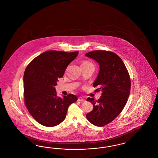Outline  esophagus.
Wrapping results in <instances>:
<instances>
[{"label":"esophagus","instance_id":"esophagus-1","mask_svg":"<svg viewBox=\"0 0 158 158\" xmlns=\"http://www.w3.org/2000/svg\"><path fill=\"white\" fill-rule=\"evenodd\" d=\"M77 100L78 101H79V102H85V99L84 98H83L82 97H79L78 99H77Z\"/></svg>","mask_w":158,"mask_h":158}]
</instances>
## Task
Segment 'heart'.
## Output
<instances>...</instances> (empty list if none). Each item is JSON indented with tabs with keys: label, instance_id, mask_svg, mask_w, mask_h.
I'll use <instances>...</instances> for the list:
<instances>
[{
	"label": "heart",
	"instance_id": "obj_1",
	"mask_svg": "<svg viewBox=\"0 0 158 158\" xmlns=\"http://www.w3.org/2000/svg\"><path fill=\"white\" fill-rule=\"evenodd\" d=\"M91 64V63H90V62H87V61H85V62H83L82 63V64Z\"/></svg>",
	"mask_w": 158,
	"mask_h": 158
}]
</instances>
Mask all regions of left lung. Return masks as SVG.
I'll return each mask as SVG.
<instances>
[{
  "label": "left lung",
  "mask_w": 158,
  "mask_h": 158,
  "mask_svg": "<svg viewBox=\"0 0 158 158\" xmlns=\"http://www.w3.org/2000/svg\"><path fill=\"white\" fill-rule=\"evenodd\" d=\"M85 55L99 64L100 71L93 87H98L96 91L102 92L98 100L87 98L93 109L86 118L93 125L103 127L114 120L125 107L130 93V77L122 60L114 52L96 50Z\"/></svg>",
  "instance_id": "8db88e82"
}]
</instances>
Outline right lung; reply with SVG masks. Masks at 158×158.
<instances>
[{
  "mask_svg": "<svg viewBox=\"0 0 158 158\" xmlns=\"http://www.w3.org/2000/svg\"><path fill=\"white\" fill-rule=\"evenodd\" d=\"M79 52L47 51L28 65L24 74V97L30 114L40 124L54 127L65 120L69 105L77 100L69 94L58 97L55 86Z\"/></svg>",
  "mask_w": 158,
  "mask_h": 158,
  "instance_id": "add662e5",
  "label": "right lung"
}]
</instances>
